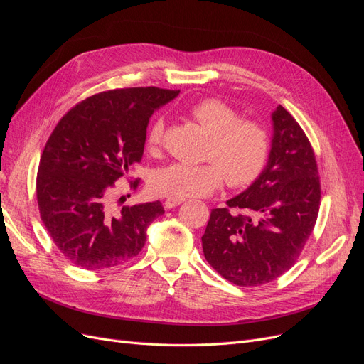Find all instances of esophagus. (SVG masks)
<instances>
[{"label":"esophagus","instance_id":"esophagus-1","mask_svg":"<svg viewBox=\"0 0 364 364\" xmlns=\"http://www.w3.org/2000/svg\"><path fill=\"white\" fill-rule=\"evenodd\" d=\"M183 202H185V199H179V197H167L164 205H165V208H167V209H171L174 206H179Z\"/></svg>","mask_w":364,"mask_h":364}]
</instances>
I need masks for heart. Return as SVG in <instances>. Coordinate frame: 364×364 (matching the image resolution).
Returning a JSON list of instances; mask_svg holds the SVG:
<instances>
[{
  "label": "heart",
  "mask_w": 364,
  "mask_h": 364,
  "mask_svg": "<svg viewBox=\"0 0 364 364\" xmlns=\"http://www.w3.org/2000/svg\"><path fill=\"white\" fill-rule=\"evenodd\" d=\"M190 117L209 135L200 165L176 162L155 173L151 188L159 194L203 197L226 181L230 188H243L258 179L269 158L267 130L253 119H240V114L220 98H202L188 109ZM164 119L155 118L146 136L150 153H156L164 138Z\"/></svg>",
  "instance_id": "b5f03b06"
}]
</instances>
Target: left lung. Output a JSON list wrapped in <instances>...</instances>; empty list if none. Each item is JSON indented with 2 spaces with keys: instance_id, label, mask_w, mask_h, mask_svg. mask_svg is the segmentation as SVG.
<instances>
[{
  "instance_id": "obj_1",
  "label": "left lung",
  "mask_w": 364,
  "mask_h": 364,
  "mask_svg": "<svg viewBox=\"0 0 364 364\" xmlns=\"http://www.w3.org/2000/svg\"><path fill=\"white\" fill-rule=\"evenodd\" d=\"M272 119L267 167L226 208L213 209L202 237L206 261L240 287L267 284L290 270L321 206V178L310 139L281 105Z\"/></svg>"
}]
</instances>
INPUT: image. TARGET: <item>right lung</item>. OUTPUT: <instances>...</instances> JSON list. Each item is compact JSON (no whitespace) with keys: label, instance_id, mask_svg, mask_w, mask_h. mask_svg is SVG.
<instances>
[{"label":"right lung","instance_id":"right-lung-1","mask_svg":"<svg viewBox=\"0 0 364 364\" xmlns=\"http://www.w3.org/2000/svg\"><path fill=\"white\" fill-rule=\"evenodd\" d=\"M178 94L156 86L98 92L71 107L51 132L38 168V206L54 245L74 266L117 267L144 247L162 203L117 211L111 194L142 158L150 115ZM138 185L132 181L130 188Z\"/></svg>","mask_w":364,"mask_h":364}]
</instances>
